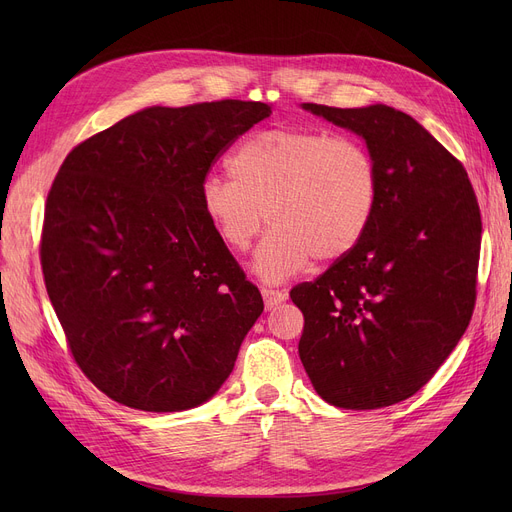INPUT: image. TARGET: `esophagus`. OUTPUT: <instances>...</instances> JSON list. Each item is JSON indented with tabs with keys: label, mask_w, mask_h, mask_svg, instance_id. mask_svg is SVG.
<instances>
[{
	"label": "esophagus",
	"mask_w": 512,
	"mask_h": 512,
	"mask_svg": "<svg viewBox=\"0 0 512 512\" xmlns=\"http://www.w3.org/2000/svg\"><path fill=\"white\" fill-rule=\"evenodd\" d=\"M261 294H263V301H265V309L267 311L274 309L280 303H284L286 297H288L286 290H274V288H261Z\"/></svg>",
	"instance_id": "34e87169"
}]
</instances>
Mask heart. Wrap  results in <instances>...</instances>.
I'll use <instances>...</instances> for the list:
<instances>
[{"label":"heart","instance_id":"b5f03b06","mask_svg":"<svg viewBox=\"0 0 512 512\" xmlns=\"http://www.w3.org/2000/svg\"><path fill=\"white\" fill-rule=\"evenodd\" d=\"M232 178L201 184L207 220L234 251L270 232L253 259L265 282L303 272L311 259L328 265L351 253L380 201V168L357 137L317 128L276 126L242 141L228 161Z\"/></svg>","mask_w":512,"mask_h":512}]
</instances>
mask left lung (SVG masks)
<instances>
[{
    "instance_id": "left-lung-1",
    "label": "left lung",
    "mask_w": 512,
    "mask_h": 512,
    "mask_svg": "<svg viewBox=\"0 0 512 512\" xmlns=\"http://www.w3.org/2000/svg\"><path fill=\"white\" fill-rule=\"evenodd\" d=\"M305 110L357 132L380 168V201L359 245L290 299L299 357L340 409H382L421 390L465 334L481 215L467 170L417 120L388 105Z\"/></svg>"
}]
</instances>
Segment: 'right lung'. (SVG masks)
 Masks as SVG:
<instances>
[{
    "mask_svg": "<svg viewBox=\"0 0 512 512\" xmlns=\"http://www.w3.org/2000/svg\"><path fill=\"white\" fill-rule=\"evenodd\" d=\"M272 114L261 101L147 107L76 145L41 232L49 301L76 365L130 409L203 405L263 311L201 205L218 157Z\"/></svg>",
    "mask_w": 512,
    "mask_h": 512,
    "instance_id": "add662e5",
    "label": "right lung"
}]
</instances>
